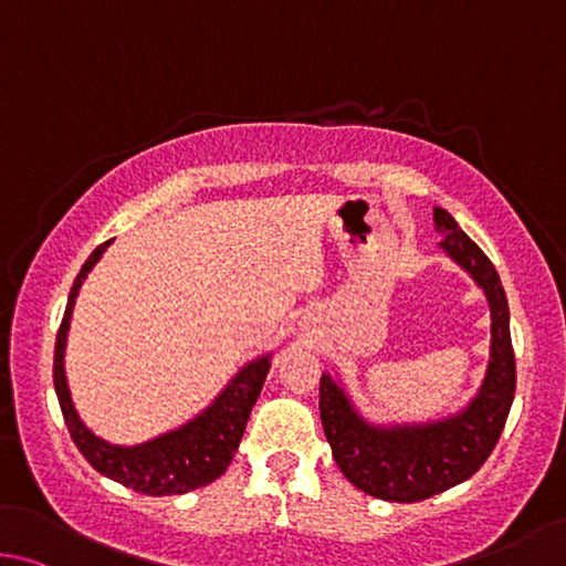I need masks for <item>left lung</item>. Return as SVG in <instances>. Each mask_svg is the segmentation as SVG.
Here are the masks:
<instances>
[{"label": "left lung", "instance_id": "8db88e82", "mask_svg": "<svg viewBox=\"0 0 566 566\" xmlns=\"http://www.w3.org/2000/svg\"><path fill=\"white\" fill-rule=\"evenodd\" d=\"M440 248L468 271L490 303L492 343L484 380L460 412L420 424H375L355 410L331 373L321 378V420L340 472L365 494L388 502H420L478 472L497 444L514 400V350L502 281L458 221L434 208Z\"/></svg>", "mask_w": 566, "mask_h": 566}]
</instances>
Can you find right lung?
<instances>
[{
  "instance_id": "obj_1",
  "label": "right lung",
  "mask_w": 566,
  "mask_h": 566,
  "mask_svg": "<svg viewBox=\"0 0 566 566\" xmlns=\"http://www.w3.org/2000/svg\"><path fill=\"white\" fill-rule=\"evenodd\" d=\"M108 245H112V241L102 243L86 258L72 285V293H69L64 321L56 333L54 390L69 434H72L78 452L84 454L96 472L134 492L166 497V494H186L206 488L216 478H221L228 464H231L238 444H241L245 422L251 418L253 405L263 390L265 375L271 370L273 353L245 363L233 375L231 382L218 392V398L206 410L198 412L193 420L184 422L181 428L168 430L142 444H114L98 438L82 422L72 402L64 373V350L78 289H82L88 271L98 263V258L104 255Z\"/></svg>"
}]
</instances>
